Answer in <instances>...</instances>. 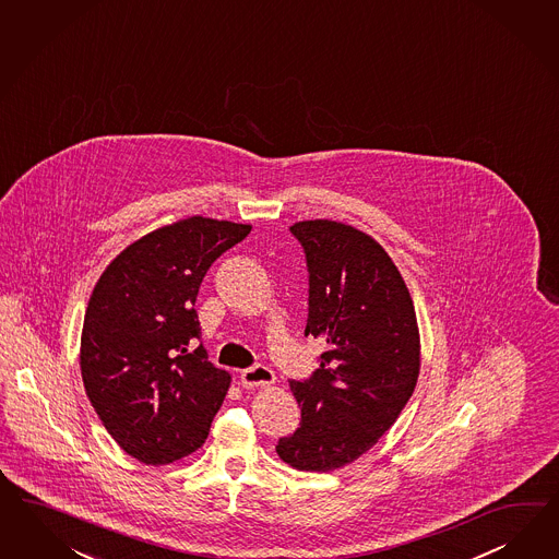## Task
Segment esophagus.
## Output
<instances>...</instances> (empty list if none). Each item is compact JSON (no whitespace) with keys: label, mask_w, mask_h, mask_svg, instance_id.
Instances as JSON below:
<instances>
[{"label":"esophagus","mask_w":559,"mask_h":559,"mask_svg":"<svg viewBox=\"0 0 559 559\" xmlns=\"http://www.w3.org/2000/svg\"><path fill=\"white\" fill-rule=\"evenodd\" d=\"M275 382L272 369L265 366H253L240 371L242 388H265Z\"/></svg>","instance_id":"esophagus-1"}]
</instances>
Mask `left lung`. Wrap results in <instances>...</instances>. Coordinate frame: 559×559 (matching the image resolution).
I'll return each mask as SVG.
<instances>
[{
    "mask_svg": "<svg viewBox=\"0 0 559 559\" xmlns=\"http://www.w3.org/2000/svg\"><path fill=\"white\" fill-rule=\"evenodd\" d=\"M289 230L308 265L304 335L326 352L310 380H289L302 420L275 451L300 472H333L376 445L415 392V304L394 261L366 233L335 221Z\"/></svg>",
    "mask_w": 559,
    "mask_h": 559,
    "instance_id": "1",
    "label": "left lung"
}]
</instances>
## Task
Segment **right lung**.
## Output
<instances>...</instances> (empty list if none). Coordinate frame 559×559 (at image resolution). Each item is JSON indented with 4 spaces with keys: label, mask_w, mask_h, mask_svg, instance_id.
<instances>
[{
    "label": "right lung",
    "mask_w": 559,
    "mask_h": 559,
    "mask_svg": "<svg viewBox=\"0 0 559 559\" xmlns=\"http://www.w3.org/2000/svg\"><path fill=\"white\" fill-rule=\"evenodd\" d=\"M251 224L192 216L128 245L102 273L83 319L85 394L114 441L167 465L206 441L230 373L212 366L193 308L210 265Z\"/></svg>",
    "instance_id": "obj_1"
}]
</instances>
